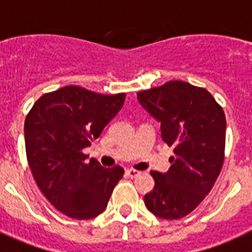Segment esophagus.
Here are the masks:
<instances>
[{"mask_svg":"<svg viewBox=\"0 0 252 252\" xmlns=\"http://www.w3.org/2000/svg\"><path fill=\"white\" fill-rule=\"evenodd\" d=\"M139 174H141V172L134 170V169H128V170L126 172V175L128 177V178H136V177H138Z\"/></svg>","mask_w":252,"mask_h":252,"instance_id":"1","label":"esophagus"}]
</instances>
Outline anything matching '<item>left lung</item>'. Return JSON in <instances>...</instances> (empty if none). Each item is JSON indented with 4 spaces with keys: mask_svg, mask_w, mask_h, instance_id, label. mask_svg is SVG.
<instances>
[{
    "mask_svg": "<svg viewBox=\"0 0 252 252\" xmlns=\"http://www.w3.org/2000/svg\"><path fill=\"white\" fill-rule=\"evenodd\" d=\"M139 103L161 123V137L174 147L168 173L151 172L155 187L145 196L152 214L181 219L197 208L220 174L225 115L209 91L170 80L137 94Z\"/></svg>",
    "mask_w": 252,
    "mask_h": 252,
    "instance_id": "8db88e82",
    "label": "left lung"
}]
</instances>
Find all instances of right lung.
<instances>
[{"label": "right lung", "mask_w": 252, "mask_h": 252, "mask_svg": "<svg viewBox=\"0 0 252 252\" xmlns=\"http://www.w3.org/2000/svg\"><path fill=\"white\" fill-rule=\"evenodd\" d=\"M126 94H101L66 86L34 102L25 118V151L44 197L74 219H92L107 206L124 169L87 161L83 149L122 109Z\"/></svg>", "instance_id": "1"}]
</instances>
